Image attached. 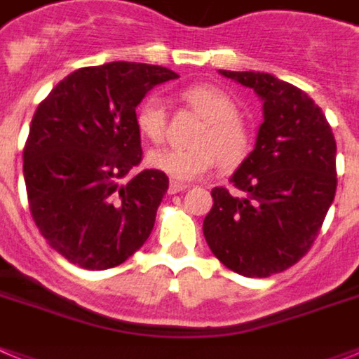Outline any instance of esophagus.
<instances>
[{"instance_id": "esophagus-1", "label": "esophagus", "mask_w": 359, "mask_h": 359, "mask_svg": "<svg viewBox=\"0 0 359 359\" xmlns=\"http://www.w3.org/2000/svg\"><path fill=\"white\" fill-rule=\"evenodd\" d=\"M188 189V186L186 184H180V182H170V188H168V194L175 195V194H180V191H186Z\"/></svg>"}]
</instances>
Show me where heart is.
Masks as SVG:
<instances>
[{
  "instance_id": "obj_1",
  "label": "heart",
  "mask_w": 359,
  "mask_h": 359,
  "mask_svg": "<svg viewBox=\"0 0 359 359\" xmlns=\"http://www.w3.org/2000/svg\"><path fill=\"white\" fill-rule=\"evenodd\" d=\"M180 100L204 120V128L195 138L194 149H155L147 155V164L173 180L188 182L201 179L219 162L222 170L239 168L252 151V133L237 116L239 107L221 87L210 83L189 86L179 93ZM138 133L149 142L161 144L165 137V105L158 96H149L135 113Z\"/></svg>"
}]
</instances>
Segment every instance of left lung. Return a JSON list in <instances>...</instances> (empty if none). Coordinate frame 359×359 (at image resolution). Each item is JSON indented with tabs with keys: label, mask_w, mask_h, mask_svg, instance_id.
I'll use <instances>...</instances> for the list:
<instances>
[{
	"label": "left lung",
	"mask_w": 359,
	"mask_h": 359,
	"mask_svg": "<svg viewBox=\"0 0 359 359\" xmlns=\"http://www.w3.org/2000/svg\"><path fill=\"white\" fill-rule=\"evenodd\" d=\"M263 100L254 151L230 177L239 195L213 188L203 222L226 268L268 277L296 264L318 237L336 195V140L305 91L254 71H219Z\"/></svg>",
	"instance_id": "8db88e82"
}]
</instances>
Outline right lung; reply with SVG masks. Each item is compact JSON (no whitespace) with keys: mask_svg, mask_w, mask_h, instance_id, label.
Instances as JSON below:
<instances>
[{"mask_svg":"<svg viewBox=\"0 0 359 359\" xmlns=\"http://www.w3.org/2000/svg\"><path fill=\"white\" fill-rule=\"evenodd\" d=\"M179 74L161 65L111 62L65 76L38 105L23 149L32 219L58 254L86 270L118 266L155 224L170 180L142 161L137 105Z\"/></svg>","mask_w":359,"mask_h":359,"instance_id":"add662e5","label":"right lung"}]
</instances>
